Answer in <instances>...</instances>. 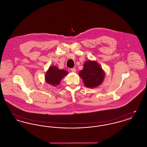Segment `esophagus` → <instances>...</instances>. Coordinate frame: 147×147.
I'll list each match as a JSON object with an SVG mask.
<instances>
[{"mask_svg":"<svg viewBox=\"0 0 147 147\" xmlns=\"http://www.w3.org/2000/svg\"><path fill=\"white\" fill-rule=\"evenodd\" d=\"M70 70H71L72 72H76V68H71Z\"/></svg>","mask_w":147,"mask_h":147,"instance_id":"esophagus-1","label":"esophagus"}]
</instances>
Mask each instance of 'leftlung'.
I'll list each match as a JSON object with an SVG mask.
<instances>
[{"instance_id":"obj_1","label":"left lung","mask_w":147,"mask_h":147,"mask_svg":"<svg viewBox=\"0 0 147 147\" xmlns=\"http://www.w3.org/2000/svg\"><path fill=\"white\" fill-rule=\"evenodd\" d=\"M79 75L87 88H93L102 83L105 73L96 62L89 61L85 62L83 69L79 71Z\"/></svg>"}]
</instances>
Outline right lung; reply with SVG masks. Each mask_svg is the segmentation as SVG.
I'll list each match as a JSON object with an SVG mask.
<instances>
[{
    "label": "right lung",
    "mask_w": 147,
    "mask_h": 147,
    "mask_svg": "<svg viewBox=\"0 0 147 147\" xmlns=\"http://www.w3.org/2000/svg\"><path fill=\"white\" fill-rule=\"evenodd\" d=\"M68 73L66 70L59 69L56 66H51L46 73L45 79L48 84L56 86L59 84L60 81Z\"/></svg>",
    "instance_id": "add662e5"
}]
</instances>
